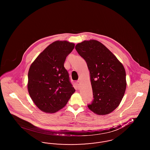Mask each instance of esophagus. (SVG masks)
<instances>
[{
	"mask_svg": "<svg viewBox=\"0 0 150 150\" xmlns=\"http://www.w3.org/2000/svg\"><path fill=\"white\" fill-rule=\"evenodd\" d=\"M76 85L78 86V88L79 89L80 87V82L79 81H78L76 82Z\"/></svg>",
	"mask_w": 150,
	"mask_h": 150,
	"instance_id": "esophagus-1",
	"label": "esophagus"
}]
</instances>
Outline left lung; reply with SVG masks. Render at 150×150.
Here are the masks:
<instances>
[{"label": "left lung", "mask_w": 150, "mask_h": 150, "mask_svg": "<svg viewBox=\"0 0 150 150\" xmlns=\"http://www.w3.org/2000/svg\"><path fill=\"white\" fill-rule=\"evenodd\" d=\"M75 49L86 62L94 100L88 106L98 115L109 114L118 107L127 87L124 66L103 44L96 40L78 43Z\"/></svg>", "instance_id": "8db88e82"}]
</instances>
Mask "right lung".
Listing matches in <instances>:
<instances>
[{
    "mask_svg": "<svg viewBox=\"0 0 150 150\" xmlns=\"http://www.w3.org/2000/svg\"><path fill=\"white\" fill-rule=\"evenodd\" d=\"M75 44L57 40L36 58L29 68L28 89L33 102L45 113H55L66 106L75 92L64 67Z\"/></svg>",
    "mask_w": 150,
    "mask_h": 150,
    "instance_id": "obj_1",
    "label": "right lung"
}]
</instances>
